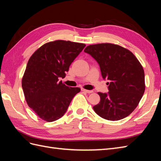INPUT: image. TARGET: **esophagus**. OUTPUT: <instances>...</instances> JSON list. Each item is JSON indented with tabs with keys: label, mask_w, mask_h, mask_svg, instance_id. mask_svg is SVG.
I'll list each match as a JSON object with an SVG mask.
<instances>
[{
	"label": "esophagus",
	"mask_w": 161,
	"mask_h": 161,
	"mask_svg": "<svg viewBox=\"0 0 161 161\" xmlns=\"http://www.w3.org/2000/svg\"><path fill=\"white\" fill-rule=\"evenodd\" d=\"M81 91H83L85 92H86V93H91V92H93V91H90V90H86V89H85L83 88L81 89Z\"/></svg>",
	"instance_id": "34e87169"
}]
</instances>
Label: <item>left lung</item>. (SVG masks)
<instances>
[{"instance_id":"obj_1","label":"left lung","mask_w":161,"mask_h":161,"mask_svg":"<svg viewBox=\"0 0 161 161\" xmlns=\"http://www.w3.org/2000/svg\"><path fill=\"white\" fill-rule=\"evenodd\" d=\"M84 52L97 62L102 77L109 81L108 93L98 92L101 100L93 107L95 113L111 121L126 118L138 106L145 90L140 62L130 50L113 43L90 45Z\"/></svg>"}]
</instances>
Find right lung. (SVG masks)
<instances>
[{"label": "right lung", "mask_w": 161, "mask_h": 161, "mask_svg": "<svg viewBox=\"0 0 161 161\" xmlns=\"http://www.w3.org/2000/svg\"><path fill=\"white\" fill-rule=\"evenodd\" d=\"M86 46L85 43L56 40L45 43L29 60L22 79V88L29 107L46 121L64 115L73 97L80 91L59 81L71 63Z\"/></svg>", "instance_id": "right-lung-1"}]
</instances>
